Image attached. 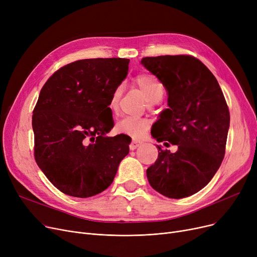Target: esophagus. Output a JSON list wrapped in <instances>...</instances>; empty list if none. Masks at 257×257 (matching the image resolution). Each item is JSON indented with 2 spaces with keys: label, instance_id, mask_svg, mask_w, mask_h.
Masks as SVG:
<instances>
[{
  "label": "esophagus",
  "instance_id": "34e87169",
  "mask_svg": "<svg viewBox=\"0 0 257 257\" xmlns=\"http://www.w3.org/2000/svg\"><path fill=\"white\" fill-rule=\"evenodd\" d=\"M143 144V142L139 141V140H132L130 143V150H136L138 148Z\"/></svg>",
  "mask_w": 257,
  "mask_h": 257
}]
</instances>
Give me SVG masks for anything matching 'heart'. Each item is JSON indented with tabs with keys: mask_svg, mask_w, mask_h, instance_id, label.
Masks as SVG:
<instances>
[{
	"mask_svg": "<svg viewBox=\"0 0 257 257\" xmlns=\"http://www.w3.org/2000/svg\"><path fill=\"white\" fill-rule=\"evenodd\" d=\"M133 85L138 87L146 97L149 103H157L164 97L165 88L163 83L153 75L148 73H141L133 79ZM123 93L121 86H116L110 96L108 107L112 113H115L118 108V102ZM149 121L145 118H137L125 116L120 118L115 124V131L120 134H126L128 137L139 139L149 129Z\"/></svg>",
	"mask_w": 257,
	"mask_h": 257,
	"instance_id": "1",
	"label": "heart"
}]
</instances>
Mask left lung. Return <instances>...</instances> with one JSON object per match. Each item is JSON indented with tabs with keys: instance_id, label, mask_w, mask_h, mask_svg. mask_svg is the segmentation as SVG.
Wrapping results in <instances>:
<instances>
[{
	"instance_id": "left-lung-1",
	"label": "left lung",
	"mask_w": 257,
	"mask_h": 257,
	"mask_svg": "<svg viewBox=\"0 0 257 257\" xmlns=\"http://www.w3.org/2000/svg\"><path fill=\"white\" fill-rule=\"evenodd\" d=\"M142 63L169 93V108L155 121L152 137L178 147L170 153L158 146V158L147 169L148 181L168 198L192 196L212 179L225 155L230 114L224 94L194 56L145 57Z\"/></svg>"
}]
</instances>
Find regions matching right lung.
Masks as SVG:
<instances>
[{
	"instance_id": "add662e5",
	"label": "right lung",
	"mask_w": 257,
	"mask_h": 257,
	"mask_svg": "<svg viewBox=\"0 0 257 257\" xmlns=\"http://www.w3.org/2000/svg\"><path fill=\"white\" fill-rule=\"evenodd\" d=\"M128 64L125 58L78 60L60 67L40 90L32 115L34 158L65 195L102 193L129 153L126 134L105 136L113 127L108 102L126 78Z\"/></svg>"
}]
</instances>
